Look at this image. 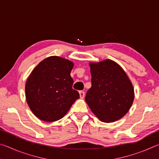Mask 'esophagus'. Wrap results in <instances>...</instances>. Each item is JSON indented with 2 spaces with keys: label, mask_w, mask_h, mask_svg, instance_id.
<instances>
[{
  "label": "esophagus",
  "mask_w": 159,
  "mask_h": 159,
  "mask_svg": "<svg viewBox=\"0 0 159 159\" xmlns=\"http://www.w3.org/2000/svg\"><path fill=\"white\" fill-rule=\"evenodd\" d=\"M79 95H80V98L81 99L84 98V96H85V93L83 92V91H80L79 92Z\"/></svg>",
  "instance_id": "34e87169"
}]
</instances>
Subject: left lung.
Listing matches in <instances>:
<instances>
[{
  "label": "left lung",
  "instance_id": "8db88e82",
  "mask_svg": "<svg viewBox=\"0 0 159 159\" xmlns=\"http://www.w3.org/2000/svg\"><path fill=\"white\" fill-rule=\"evenodd\" d=\"M92 86L85 100L104 123L114 122L127 114L134 100L132 83L120 65L111 60L90 63Z\"/></svg>",
  "mask_w": 159,
  "mask_h": 159
}]
</instances>
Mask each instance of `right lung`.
<instances>
[{"instance_id": "1", "label": "right lung", "mask_w": 159, "mask_h": 159, "mask_svg": "<svg viewBox=\"0 0 159 159\" xmlns=\"http://www.w3.org/2000/svg\"><path fill=\"white\" fill-rule=\"evenodd\" d=\"M74 63L66 59L51 56L35 67L26 82V102L40 120L53 122L60 120L79 98L72 88L71 71Z\"/></svg>"}]
</instances>
